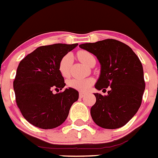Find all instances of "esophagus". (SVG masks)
Masks as SVG:
<instances>
[{"label":"esophagus","mask_w":158,"mask_h":158,"mask_svg":"<svg viewBox=\"0 0 158 158\" xmlns=\"http://www.w3.org/2000/svg\"><path fill=\"white\" fill-rule=\"evenodd\" d=\"M85 94H84V93H82V92H80V94H79V97H80V98H84V96H85Z\"/></svg>","instance_id":"obj_1"}]
</instances>
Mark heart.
Returning <instances> with one entry per match:
<instances>
[{"instance_id":"heart-1","label":"heart","mask_w":158,"mask_h":158,"mask_svg":"<svg viewBox=\"0 0 158 158\" xmlns=\"http://www.w3.org/2000/svg\"><path fill=\"white\" fill-rule=\"evenodd\" d=\"M79 59L84 64L87 65H90L92 61L95 60V57H94L91 53L86 51H81L77 53ZM73 62V57L71 54H67L61 57L58 64V71L60 74L64 77H68L71 74V68ZM94 84V80L92 78H73L71 79L68 82V86L70 87L79 91L86 92Z\"/></svg>"}]
</instances>
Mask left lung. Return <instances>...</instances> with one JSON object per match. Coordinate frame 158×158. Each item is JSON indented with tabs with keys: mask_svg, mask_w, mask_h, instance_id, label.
I'll return each instance as SVG.
<instances>
[{
	"mask_svg": "<svg viewBox=\"0 0 158 158\" xmlns=\"http://www.w3.org/2000/svg\"><path fill=\"white\" fill-rule=\"evenodd\" d=\"M80 48L94 54L101 65L95 87L99 90L110 87L107 95L94 94L92 119L103 128L123 127L141 105L145 82L140 59L130 47L114 39L83 44Z\"/></svg>",
	"mask_w": 158,
	"mask_h": 158,
	"instance_id": "8db88e82",
	"label": "left lung"
}]
</instances>
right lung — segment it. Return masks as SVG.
I'll use <instances>...</instances> for the list:
<instances>
[{"label": "right lung", "instance_id": "obj_1", "mask_svg": "<svg viewBox=\"0 0 158 158\" xmlns=\"http://www.w3.org/2000/svg\"><path fill=\"white\" fill-rule=\"evenodd\" d=\"M77 44H54L40 46L20 62L14 81L17 105L23 117L35 127L53 129L63 124L73 103L78 100V91L62 90L64 79L58 71L63 56Z\"/></svg>", "mask_w": 158, "mask_h": 158}]
</instances>
